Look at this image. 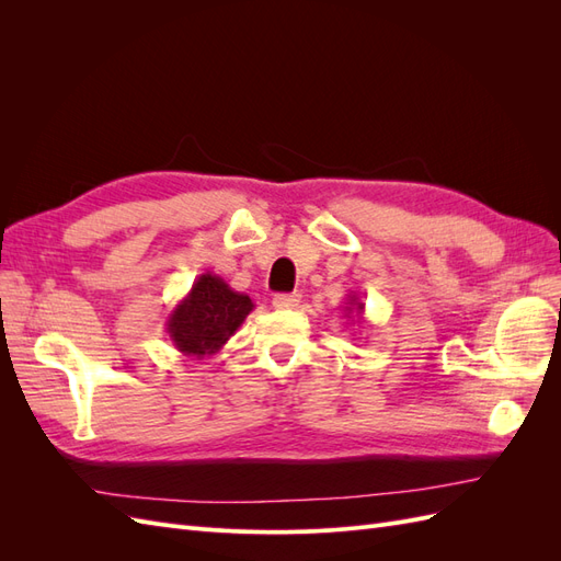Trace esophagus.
Returning <instances> with one entry per match:
<instances>
[{
    "label": "esophagus",
    "instance_id": "obj_1",
    "mask_svg": "<svg viewBox=\"0 0 561 561\" xmlns=\"http://www.w3.org/2000/svg\"><path fill=\"white\" fill-rule=\"evenodd\" d=\"M299 295L297 293H283V295H276L274 297V309L278 311H287V309H295L299 304Z\"/></svg>",
    "mask_w": 561,
    "mask_h": 561
}]
</instances>
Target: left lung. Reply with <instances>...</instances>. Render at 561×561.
Instances as JSON below:
<instances>
[{
	"mask_svg": "<svg viewBox=\"0 0 561 561\" xmlns=\"http://www.w3.org/2000/svg\"><path fill=\"white\" fill-rule=\"evenodd\" d=\"M348 307H344V313H346V318H351V313L355 311V316L358 318H363V313H365V304L358 299V295H348Z\"/></svg>",
	"mask_w": 561,
	"mask_h": 561,
	"instance_id": "left-lung-1",
	"label": "left lung"
}]
</instances>
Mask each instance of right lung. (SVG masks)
I'll list each match as a JSON object with an SVG mask.
<instances>
[{
	"label": "right lung",
	"mask_w": 561,
	"mask_h": 561,
	"mask_svg": "<svg viewBox=\"0 0 561 561\" xmlns=\"http://www.w3.org/2000/svg\"><path fill=\"white\" fill-rule=\"evenodd\" d=\"M254 304L236 293L217 274H201L165 320V332L173 346L186 358H206L222 348L250 316Z\"/></svg>",
	"instance_id": "1"
}]
</instances>
